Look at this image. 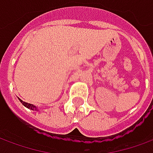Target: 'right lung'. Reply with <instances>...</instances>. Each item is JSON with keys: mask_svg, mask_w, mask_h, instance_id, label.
<instances>
[{"mask_svg": "<svg viewBox=\"0 0 153 153\" xmlns=\"http://www.w3.org/2000/svg\"><path fill=\"white\" fill-rule=\"evenodd\" d=\"M19 100L21 101V103H22V105H24L25 107H27V108H30V109H31V110H36V111H38V108H37V107H36L35 105H31V104H29V103L24 102V101H22L21 99H19Z\"/></svg>", "mask_w": 153, "mask_h": 153, "instance_id": "1", "label": "right lung"}]
</instances>
